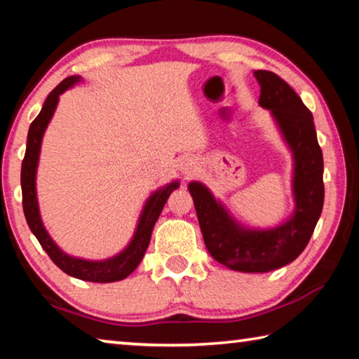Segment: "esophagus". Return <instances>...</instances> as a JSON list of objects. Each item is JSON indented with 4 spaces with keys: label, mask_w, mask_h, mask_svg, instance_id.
<instances>
[{
    "label": "esophagus",
    "mask_w": 359,
    "mask_h": 359,
    "mask_svg": "<svg viewBox=\"0 0 359 359\" xmlns=\"http://www.w3.org/2000/svg\"><path fill=\"white\" fill-rule=\"evenodd\" d=\"M180 169L182 172L185 174V177H191V175L196 172V163H194L191 158H187V160L182 161Z\"/></svg>",
    "instance_id": "34e87169"
}]
</instances>
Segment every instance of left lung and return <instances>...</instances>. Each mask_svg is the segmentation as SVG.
I'll use <instances>...</instances> for the list:
<instances>
[{
    "label": "left lung",
    "mask_w": 359,
    "mask_h": 359,
    "mask_svg": "<svg viewBox=\"0 0 359 359\" xmlns=\"http://www.w3.org/2000/svg\"><path fill=\"white\" fill-rule=\"evenodd\" d=\"M259 106L274 115L294 156L296 209L288 222L271 229H244L199 182L188 185L210 257L229 269L269 272L287 266L311 241L323 209V154L312 112L290 85L271 71H255Z\"/></svg>",
    "instance_id": "left-lung-1"
}]
</instances>
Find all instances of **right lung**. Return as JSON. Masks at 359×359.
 <instances>
[{
	"mask_svg": "<svg viewBox=\"0 0 359 359\" xmlns=\"http://www.w3.org/2000/svg\"><path fill=\"white\" fill-rule=\"evenodd\" d=\"M79 81H81V77L71 76L66 77L63 82H60L57 87L48 93L39 115L32 121V125H29L27 137V151L22 161L20 174L23 214H25L28 226L36 236V239L39 241L41 247L44 248L53 263H55L63 272H66V274L81 278V280L85 282H117L128 277L131 272L136 269L137 264L141 263L144 253L150 244V236L151 229H154V224L158 220V217H160L163 208H165L169 194L179 187V184L177 182H172V184H169L165 188H160V190L151 194L142 210L141 218H139L135 238L130 242V245L126 247L123 252L118 253L117 257L104 261H87L81 258H72L69 255L60 250L58 245L50 239V236L47 234L44 224H42L41 220L38 198H36V168H38L42 136H44V131L47 128L48 121L52 118L53 112H55L60 95H62L65 90L72 87V83H76Z\"/></svg>",
	"mask_w": 359,
	"mask_h": 359,
	"instance_id": "add662e5",
	"label": "right lung"
}]
</instances>
